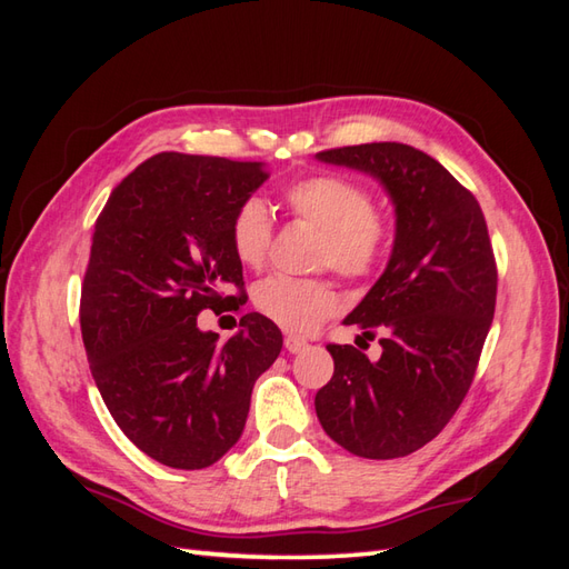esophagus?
<instances>
[{"mask_svg": "<svg viewBox=\"0 0 569 569\" xmlns=\"http://www.w3.org/2000/svg\"><path fill=\"white\" fill-rule=\"evenodd\" d=\"M308 347V342L303 340V337H298V335H288L286 337V349L291 355H298V352H303V349Z\"/></svg>", "mask_w": 569, "mask_h": 569, "instance_id": "obj_1", "label": "esophagus"}]
</instances>
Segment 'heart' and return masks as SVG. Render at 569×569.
Returning a JSON list of instances; mask_svg holds the SVG:
<instances>
[{"instance_id": "obj_1", "label": "heart", "mask_w": 569, "mask_h": 569, "mask_svg": "<svg viewBox=\"0 0 569 569\" xmlns=\"http://www.w3.org/2000/svg\"><path fill=\"white\" fill-rule=\"evenodd\" d=\"M296 220L320 229L312 263L337 271L352 283H367L381 271L393 247L389 212L373 204L371 192L352 178L312 173L283 190ZM273 220L259 198H247L229 222L234 257L261 269L269 257ZM251 303L266 320L288 332H310L340 306L335 283L325 276H269L253 286Z\"/></svg>"}]
</instances>
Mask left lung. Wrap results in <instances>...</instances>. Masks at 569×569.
<instances>
[{"label":"left lung","instance_id":"1","mask_svg":"<svg viewBox=\"0 0 569 569\" xmlns=\"http://www.w3.org/2000/svg\"><path fill=\"white\" fill-rule=\"evenodd\" d=\"M379 178L396 204L389 266L345 325L379 335L381 359L328 345L332 379L316 396L325 432L347 452L420 450L465 401L497 308V259L477 198L432 156L381 141L318 153Z\"/></svg>","mask_w":569,"mask_h":569}]
</instances>
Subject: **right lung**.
Instances as JSON below:
<instances>
[{
    "mask_svg": "<svg viewBox=\"0 0 569 569\" xmlns=\"http://www.w3.org/2000/svg\"><path fill=\"white\" fill-rule=\"evenodd\" d=\"M266 178L259 161L163 151L112 190L94 222L84 352L117 426L166 467L204 469L234 447L253 383L281 355V330L259 312L227 342L198 328L202 310L247 303L229 222Z\"/></svg>",
    "mask_w": 569,
    "mask_h": 569,
    "instance_id": "obj_1",
    "label": "right lung"
}]
</instances>
